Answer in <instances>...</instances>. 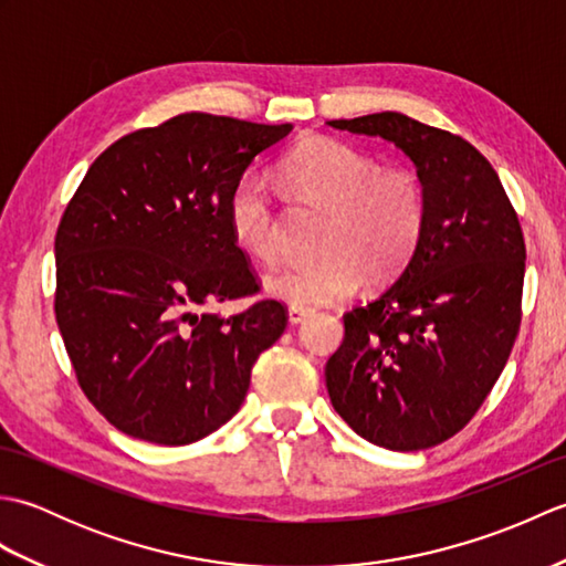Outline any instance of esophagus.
<instances>
[{"mask_svg": "<svg viewBox=\"0 0 566 566\" xmlns=\"http://www.w3.org/2000/svg\"><path fill=\"white\" fill-rule=\"evenodd\" d=\"M286 316H290V323H292V326H298V323H304V321L311 316V308H304V306H290V311H286Z\"/></svg>", "mask_w": 566, "mask_h": 566, "instance_id": "obj_1", "label": "esophagus"}]
</instances>
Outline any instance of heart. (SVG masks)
I'll return each instance as SVG.
<instances>
[{
	"label": "heart",
	"instance_id": "b5f03b06",
	"mask_svg": "<svg viewBox=\"0 0 566 566\" xmlns=\"http://www.w3.org/2000/svg\"><path fill=\"white\" fill-rule=\"evenodd\" d=\"M282 182L298 199L326 209L318 248L308 262H286L264 274V292L292 306H323L369 280H389L423 238L426 189L411 170L387 167L343 140L311 136L286 153L280 165ZM228 226L250 258L272 262L280 252L270 191L258 177H240L228 197Z\"/></svg>",
	"mask_w": 566,
	"mask_h": 566
}]
</instances>
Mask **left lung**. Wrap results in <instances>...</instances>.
I'll return each instance as SVG.
<instances>
[{
	"mask_svg": "<svg viewBox=\"0 0 566 566\" xmlns=\"http://www.w3.org/2000/svg\"><path fill=\"white\" fill-rule=\"evenodd\" d=\"M328 126L403 150L426 189L423 238L375 302L345 314L326 365L331 403L396 452L460 432L501 377L521 328L525 240L494 167L472 143L399 112Z\"/></svg>",
	"mask_w": 566,
	"mask_h": 566,
	"instance_id": "obj_1",
	"label": "left lung"
}]
</instances>
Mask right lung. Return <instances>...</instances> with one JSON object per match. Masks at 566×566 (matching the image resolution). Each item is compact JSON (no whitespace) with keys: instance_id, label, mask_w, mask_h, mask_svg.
<instances>
[{"instance_id":"1","label":"right lung","mask_w":566,"mask_h":566,"mask_svg":"<svg viewBox=\"0 0 566 566\" xmlns=\"http://www.w3.org/2000/svg\"><path fill=\"white\" fill-rule=\"evenodd\" d=\"M292 124L179 114L106 148L55 233V321L84 396L114 428L189 444L231 420L260 353L286 328L274 298L209 306L260 284L228 226V197Z\"/></svg>"}]
</instances>
